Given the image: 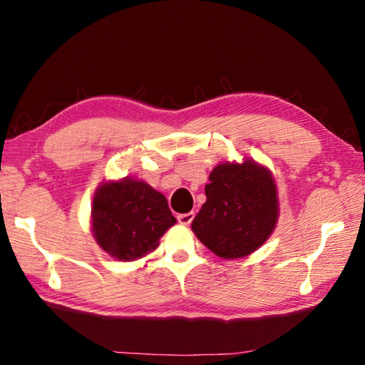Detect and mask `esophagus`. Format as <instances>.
I'll use <instances>...</instances> for the list:
<instances>
[{"label": "esophagus", "mask_w": 365, "mask_h": 365, "mask_svg": "<svg viewBox=\"0 0 365 365\" xmlns=\"http://www.w3.org/2000/svg\"><path fill=\"white\" fill-rule=\"evenodd\" d=\"M178 222H180L182 225H190L191 220L195 219V212H187V214H178Z\"/></svg>", "instance_id": "1"}]
</instances>
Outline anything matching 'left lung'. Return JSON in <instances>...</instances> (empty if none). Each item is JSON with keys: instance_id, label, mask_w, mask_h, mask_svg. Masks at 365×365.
<instances>
[{"instance_id": "obj_1", "label": "left lung", "mask_w": 365, "mask_h": 365, "mask_svg": "<svg viewBox=\"0 0 365 365\" xmlns=\"http://www.w3.org/2000/svg\"><path fill=\"white\" fill-rule=\"evenodd\" d=\"M205 193L191 230L215 256L246 257L267 242L279 220V191L265 165L255 159L215 165Z\"/></svg>"}]
</instances>
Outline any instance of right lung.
<instances>
[{
	"label": "right lung",
	"mask_w": 365,
	"mask_h": 365,
	"mask_svg": "<svg viewBox=\"0 0 365 365\" xmlns=\"http://www.w3.org/2000/svg\"><path fill=\"white\" fill-rule=\"evenodd\" d=\"M177 224L168 200L137 178L103 182L91 202V233L117 261H137L153 252Z\"/></svg>",
	"instance_id": "1"
}]
</instances>
